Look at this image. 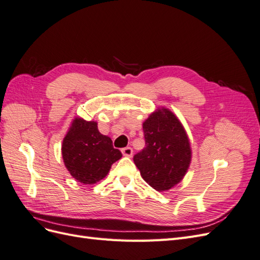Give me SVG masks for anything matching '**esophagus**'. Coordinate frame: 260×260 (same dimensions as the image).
Listing matches in <instances>:
<instances>
[{
    "label": "esophagus",
    "instance_id": "esophagus-1",
    "mask_svg": "<svg viewBox=\"0 0 260 260\" xmlns=\"http://www.w3.org/2000/svg\"><path fill=\"white\" fill-rule=\"evenodd\" d=\"M121 153H122V155H123V156L131 157V156H132L133 151H132V148H131V147H124V148H122V149H121Z\"/></svg>",
    "mask_w": 260,
    "mask_h": 260
}]
</instances>
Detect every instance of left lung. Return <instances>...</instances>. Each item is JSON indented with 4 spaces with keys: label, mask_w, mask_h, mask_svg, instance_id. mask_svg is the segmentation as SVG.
Here are the masks:
<instances>
[{
    "label": "left lung",
    "mask_w": 260,
    "mask_h": 260,
    "mask_svg": "<svg viewBox=\"0 0 260 260\" xmlns=\"http://www.w3.org/2000/svg\"><path fill=\"white\" fill-rule=\"evenodd\" d=\"M145 148L133 157L140 174L158 192L181 182L190 167L192 149L179 118L166 107L157 108L143 122Z\"/></svg>",
    "instance_id": "8db88e82"
}]
</instances>
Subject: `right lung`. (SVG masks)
<instances>
[{"label": "right lung", "instance_id": "right-lung-1", "mask_svg": "<svg viewBox=\"0 0 260 260\" xmlns=\"http://www.w3.org/2000/svg\"><path fill=\"white\" fill-rule=\"evenodd\" d=\"M61 155L69 174L82 184H94L104 179L112 165L122 157L112 139L103 136L98 122L76 117L62 140Z\"/></svg>", "mask_w": 260, "mask_h": 260}]
</instances>
